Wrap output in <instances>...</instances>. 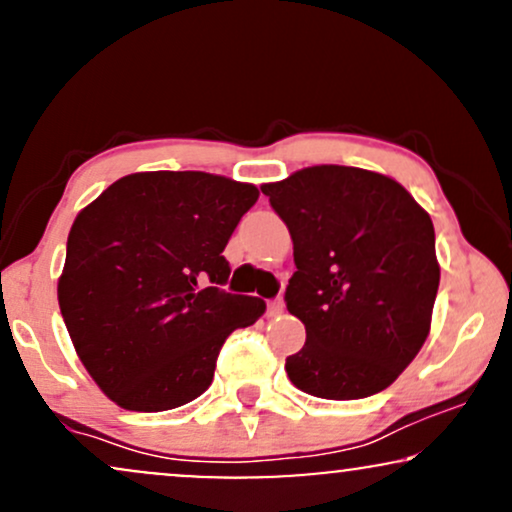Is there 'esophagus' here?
<instances>
[{
    "mask_svg": "<svg viewBox=\"0 0 512 512\" xmlns=\"http://www.w3.org/2000/svg\"><path fill=\"white\" fill-rule=\"evenodd\" d=\"M285 311V302L282 299H270L268 302V316H280Z\"/></svg>",
    "mask_w": 512,
    "mask_h": 512,
    "instance_id": "34e87169",
    "label": "esophagus"
}]
</instances>
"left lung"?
<instances>
[{"label": "left lung", "instance_id": "obj_1", "mask_svg": "<svg viewBox=\"0 0 512 512\" xmlns=\"http://www.w3.org/2000/svg\"><path fill=\"white\" fill-rule=\"evenodd\" d=\"M261 191L290 230L287 311L306 328L285 371L304 393H381L429 338L441 280L434 222L393 177L314 165Z\"/></svg>", "mask_w": 512, "mask_h": 512}]
</instances>
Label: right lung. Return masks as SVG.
<instances>
[{"label": "right lung", "mask_w": 512, "mask_h": 512, "mask_svg": "<svg viewBox=\"0 0 512 512\" xmlns=\"http://www.w3.org/2000/svg\"><path fill=\"white\" fill-rule=\"evenodd\" d=\"M258 201L208 172H134L76 215L57 282L74 350L102 393L165 412L206 393L222 342L266 311L222 290V251Z\"/></svg>", "instance_id": "obj_1"}]
</instances>
